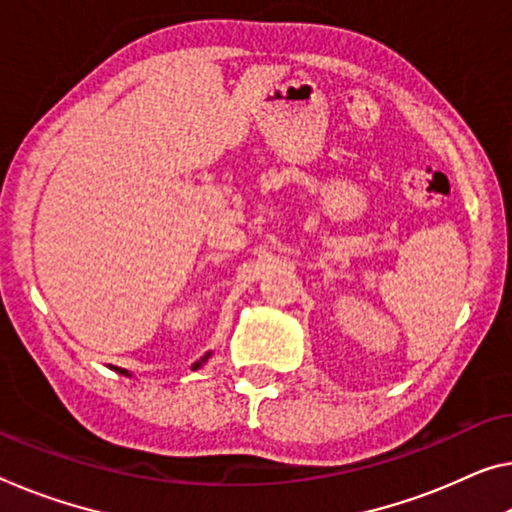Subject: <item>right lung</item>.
Masks as SVG:
<instances>
[{
	"mask_svg": "<svg viewBox=\"0 0 512 512\" xmlns=\"http://www.w3.org/2000/svg\"><path fill=\"white\" fill-rule=\"evenodd\" d=\"M208 359V357H206ZM196 366H199V364H196ZM116 371H119V373H123V375H128V371H121V368H116Z\"/></svg>",
	"mask_w": 512,
	"mask_h": 512,
	"instance_id": "obj_1",
	"label": "right lung"
}]
</instances>
